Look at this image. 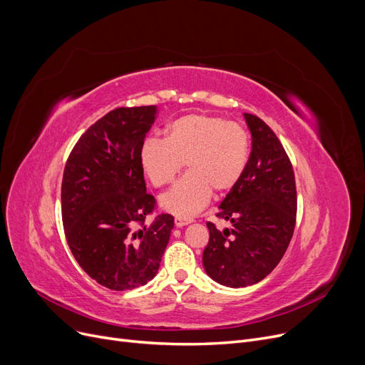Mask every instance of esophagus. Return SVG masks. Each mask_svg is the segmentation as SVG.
I'll list each match as a JSON object with an SVG mask.
<instances>
[{"label": "esophagus", "instance_id": "34e87169", "mask_svg": "<svg viewBox=\"0 0 365 365\" xmlns=\"http://www.w3.org/2000/svg\"><path fill=\"white\" fill-rule=\"evenodd\" d=\"M193 220L192 218H181V217H177L175 218V225H177V227H184V225H187V224H190V222H192Z\"/></svg>", "mask_w": 365, "mask_h": 365}]
</instances>
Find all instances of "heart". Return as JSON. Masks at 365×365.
I'll list each match as a JSON object with an SVG mask.
<instances>
[{"label": "heart", "instance_id": "b5f03b06", "mask_svg": "<svg viewBox=\"0 0 365 365\" xmlns=\"http://www.w3.org/2000/svg\"><path fill=\"white\" fill-rule=\"evenodd\" d=\"M166 138L150 136L140 150V163L154 187L173 181L182 169L188 173L160 205L178 217H193L207 205L212 190L227 193L244 175L251 140L247 129L227 118L210 114H187L169 123Z\"/></svg>", "mask_w": 365, "mask_h": 365}]
</instances>
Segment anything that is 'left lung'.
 <instances>
[{
    "label": "left lung",
    "mask_w": 365,
    "mask_h": 365,
    "mask_svg": "<svg viewBox=\"0 0 365 365\" xmlns=\"http://www.w3.org/2000/svg\"><path fill=\"white\" fill-rule=\"evenodd\" d=\"M252 150L239 182L220 205L218 218L232 222L218 230L207 221L210 242L203 267L230 288L259 282L279 264L296 227L297 190L292 165L264 121L245 113Z\"/></svg>",
    "instance_id": "left-lung-1"
}]
</instances>
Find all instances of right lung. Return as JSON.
Returning <instances> with one entry per match:
<instances>
[{
	"label": "right lung",
	"instance_id": "1",
	"mask_svg": "<svg viewBox=\"0 0 365 365\" xmlns=\"http://www.w3.org/2000/svg\"><path fill=\"white\" fill-rule=\"evenodd\" d=\"M158 108H115L86 130L65 165L61 199L68 247L102 287L126 291L158 273L173 229L147 193L140 150Z\"/></svg>",
	"mask_w": 365,
	"mask_h": 365
}]
</instances>
